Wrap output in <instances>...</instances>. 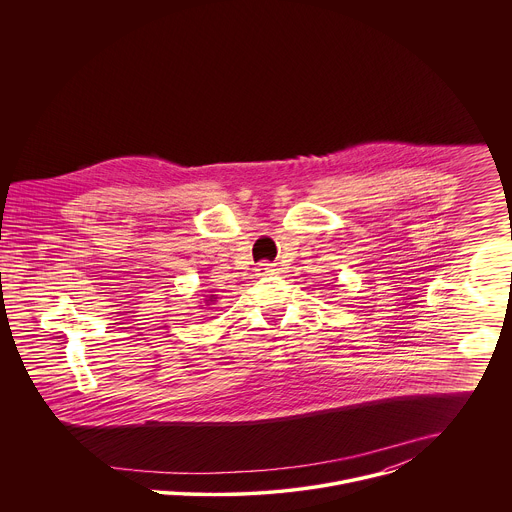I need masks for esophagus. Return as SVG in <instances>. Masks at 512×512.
I'll return each instance as SVG.
<instances>
[{
    "instance_id": "obj_1",
    "label": "esophagus",
    "mask_w": 512,
    "mask_h": 512,
    "mask_svg": "<svg viewBox=\"0 0 512 512\" xmlns=\"http://www.w3.org/2000/svg\"><path fill=\"white\" fill-rule=\"evenodd\" d=\"M256 274H258V276H272V274H274V266L268 264V262H260V264L256 266Z\"/></svg>"
}]
</instances>
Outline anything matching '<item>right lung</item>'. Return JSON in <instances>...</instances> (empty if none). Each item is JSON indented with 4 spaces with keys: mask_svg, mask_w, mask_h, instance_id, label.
<instances>
[{
    "mask_svg": "<svg viewBox=\"0 0 512 512\" xmlns=\"http://www.w3.org/2000/svg\"><path fill=\"white\" fill-rule=\"evenodd\" d=\"M215 299H217V297H215V295H211V297H209V299H207V305H209V303H211V301H215Z\"/></svg>",
    "mask_w": 512,
    "mask_h": 512,
    "instance_id": "right-lung-1",
    "label": "right lung"
}]
</instances>
